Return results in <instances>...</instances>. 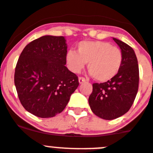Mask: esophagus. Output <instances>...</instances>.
Listing matches in <instances>:
<instances>
[{
  "instance_id": "34e87169",
  "label": "esophagus",
  "mask_w": 153,
  "mask_h": 153,
  "mask_svg": "<svg viewBox=\"0 0 153 153\" xmlns=\"http://www.w3.org/2000/svg\"><path fill=\"white\" fill-rule=\"evenodd\" d=\"M78 82H79L80 84H83L84 82H86V79H85V78H83V77H79V78H78Z\"/></svg>"
}]
</instances>
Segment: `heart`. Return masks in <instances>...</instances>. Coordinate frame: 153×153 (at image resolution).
<instances>
[{
    "label": "heart",
    "instance_id": "1",
    "mask_svg": "<svg viewBox=\"0 0 153 153\" xmlns=\"http://www.w3.org/2000/svg\"><path fill=\"white\" fill-rule=\"evenodd\" d=\"M122 51L104 41H82L77 45V52L68 50L65 61L75 73L82 71L88 62V68L97 81L105 82L118 74L123 65Z\"/></svg>",
    "mask_w": 153,
    "mask_h": 153
}]
</instances>
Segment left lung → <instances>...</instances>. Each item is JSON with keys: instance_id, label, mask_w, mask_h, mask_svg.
<instances>
[{"instance_id": "left-lung-1", "label": "left lung", "mask_w": 153, "mask_h": 153, "mask_svg": "<svg viewBox=\"0 0 153 153\" xmlns=\"http://www.w3.org/2000/svg\"><path fill=\"white\" fill-rule=\"evenodd\" d=\"M123 56L117 75L104 83H94L88 99L94 114L104 120H114L126 114L133 105L139 88V65L134 50L114 38Z\"/></svg>"}]
</instances>
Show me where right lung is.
<instances>
[{"label":"right lung","instance_id":"obj_1","mask_svg":"<svg viewBox=\"0 0 153 153\" xmlns=\"http://www.w3.org/2000/svg\"><path fill=\"white\" fill-rule=\"evenodd\" d=\"M66 53L64 37L44 36L27 44L19 57L14 73L17 95L38 117L61 113L79 85L78 76L65 66Z\"/></svg>","mask_w":153,"mask_h":153}]
</instances>
